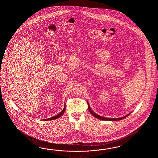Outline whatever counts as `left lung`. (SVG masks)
I'll return each mask as SVG.
<instances>
[{
    "label": "left lung",
    "instance_id": "1",
    "mask_svg": "<svg viewBox=\"0 0 158 158\" xmlns=\"http://www.w3.org/2000/svg\"><path fill=\"white\" fill-rule=\"evenodd\" d=\"M88 108H89V111H90V112L91 114H93L95 118H97L98 119H99V120H106V121H118V120H121V119H123L124 118L127 117L128 115H129V114H127V115L125 116L124 117H123V118H104V117H102V116H99L98 114H96L95 112H94L93 111L91 110L89 104H88Z\"/></svg>",
    "mask_w": 158,
    "mask_h": 158
}]
</instances>
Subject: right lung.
<instances>
[{"instance_id":"right-lung-1","label":"right lung","mask_w":158,"mask_h":158,"mask_svg":"<svg viewBox=\"0 0 158 158\" xmlns=\"http://www.w3.org/2000/svg\"><path fill=\"white\" fill-rule=\"evenodd\" d=\"M65 110V106H64V108H63V110L62 111L60 112L59 114H57V115H56V116H53V117H51V118H47V119H44V120H43V121H44H44H47V120H55V119H56V118H60L61 116H62L63 114H64Z\"/></svg>"}]
</instances>
